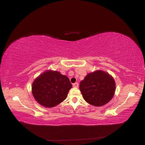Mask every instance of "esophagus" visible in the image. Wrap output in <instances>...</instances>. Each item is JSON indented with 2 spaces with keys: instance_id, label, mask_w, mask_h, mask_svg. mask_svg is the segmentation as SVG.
<instances>
[{
  "instance_id": "1",
  "label": "esophagus",
  "mask_w": 145,
  "mask_h": 145,
  "mask_svg": "<svg viewBox=\"0 0 145 145\" xmlns=\"http://www.w3.org/2000/svg\"><path fill=\"white\" fill-rule=\"evenodd\" d=\"M72 86H73V87H75V88H78V83H73V85H72Z\"/></svg>"
}]
</instances>
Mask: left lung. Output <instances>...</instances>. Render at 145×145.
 I'll return each instance as SVG.
<instances>
[{
  "mask_svg": "<svg viewBox=\"0 0 145 145\" xmlns=\"http://www.w3.org/2000/svg\"><path fill=\"white\" fill-rule=\"evenodd\" d=\"M79 88L86 102L95 106H101L113 97L116 83L108 73L99 70L88 74L81 81Z\"/></svg>",
  "mask_w": 145,
  "mask_h": 145,
  "instance_id": "obj_1",
  "label": "left lung"
}]
</instances>
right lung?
Here are the masks:
<instances>
[{
  "mask_svg": "<svg viewBox=\"0 0 145 145\" xmlns=\"http://www.w3.org/2000/svg\"><path fill=\"white\" fill-rule=\"evenodd\" d=\"M71 88L72 84L67 76L50 70L43 72L34 80L32 93L39 104L52 108L65 100Z\"/></svg>",
  "mask_w": 145,
  "mask_h": 145,
  "instance_id": "1",
  "label": "right lung"
}]
</instances>
